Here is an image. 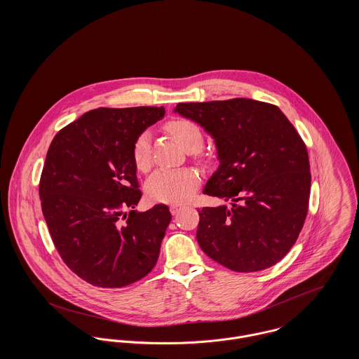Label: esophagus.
Listing matches in <instances>:
<instances>
[{"label":"esophagus","instance_id":"esophagus-1","mask_svg":"<svg viewBox=\"0 0 359 359\" xmlns=\"http://www.w3.org/2000/svg\"><path fill=\"white\" fill-rule=\"evenodd\" d=\"M182 207H184L182 205H170V211H171V214H172V215H175V214L182 208Z\"/></svg>","mask_w":359,"mask_h":359}]
</instances>
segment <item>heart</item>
<instances>
[{"mask_svg": "<svg viewBox=\"0 0 359 359\" xmlns=\"http://www.w3.org/2000/svg\"><path fill=\"white\" fill-rule=\"evenodd\" d=\"M168 134L181 145L188 154L199 152L203 147V134L199 126L188 118L170 120L165 124ZM198 160L202 161V157ZM131 156L137 170L145 172L152 167L151 142L147 133L140 134L131 149ZM199 187V175L194 170H158L147 182L148 196L158 203H182L191 198Z\"/></svg>", "mask_w": 359, "mask_h": 359, "instance_id": "heart-1", "label": "heart"}]
</instances>
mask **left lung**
<instances>
[{
    "label": "left lung",
    "instance_id": "obj_1",
    "mask_svg": "<svg viewBox=\"0 0 359 359\" xmlns=\"http://www.w3.org/2000/svg\"><path fill=\"white\" fill-rule=\"evenodd\" d=\"M175 111L214 138L219 167L203 194L231 202L199 210L201 249L236 272L279 262L303 229L311 191L307 147L293 124L278 106L246 98Z\"/></svg>",
    "mask_w": 359,
    "mask_h": 359
}]
</instances>
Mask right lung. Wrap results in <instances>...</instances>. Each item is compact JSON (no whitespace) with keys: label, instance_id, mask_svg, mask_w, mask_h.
Instances as JSON below:
<instances>
[{"label":"right lung","instance_id":"right-lung-1","mask_svg":"<svg viewBox=\"0 0 359 359\" xmlns=\"http://www.w3.org/2000/svg\"><path fill=\"white\" fill-rule=\"evenodd\" d=\"M163 116V106L98 107L52 140L40 178L43 214L59 256L90 285L123 287L157 262L171 214L165 205L134 210L142 192L131 149Z\"/></svg>","mask_w":359,"mask_h":359}]
</instances>
